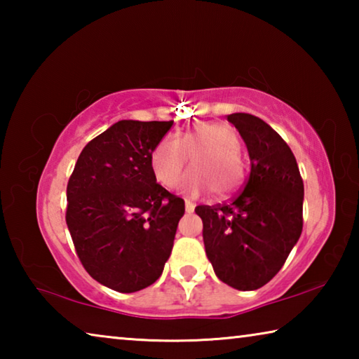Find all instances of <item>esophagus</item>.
Wrapping results in <instances>:
<instances>
[{"label":"esophagus","mask_w":359,"mask_h":359,"mask_svg":"<svg viewBox=\"0 0 359 359\" xmlns=\"http://www.w3.org/2000/svg\"><path fill=\"white\" fill-rule=\"evenodd\" d=\"M194 208H196V204H194L193 201H190V199H185V210L187 212H193Z\"/></svg>","instance_id":"34e87169"}]
</instances>
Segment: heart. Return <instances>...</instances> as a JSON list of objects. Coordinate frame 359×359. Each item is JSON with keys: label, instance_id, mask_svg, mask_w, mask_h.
Listing matches in <instances>:
<instances>
[{"label": "heart", "instance_id": "b5f03b06", "mask_svg": "<svg viewBox=\"0 0 359 359\" xmlns=\"http://www.w3.org/2000/svg\"><path fill=\"white\" fill-rule=\"evenodd\" d=\"M239 149L241 139L233 126L224 121H205L193 125L179 137H163L151 151L150 168L163 187L172 188L196 156V169L185 177V190H214L217 196L228 198L245 182L247 169Z\"/></svg>", "mask_w": 359, "mask_h": 359}]
</instances>
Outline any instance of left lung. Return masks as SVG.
I'll return each mask as SVG.
<instances>
[{
    "label": "left lung",
    "mask_w": 359,
    "mask_h": 359,
    "mask_svg": "<svg viewBox=\"0 0 359 359\" xmlns=\"http://www.w3.org/2000/svg\"><path fill=\"white\" fill-rule=\"evenodd\" d=\"M250 155L245 187L215 205H198L205 255L236 290H258L287 261L302 233L304 184L296 158L277 131L250 114H231Z\"/></svg>",
    "instance_id": "8db88e82"
}]
</instances>
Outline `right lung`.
<instances>
[{"label": "right lung", "mask_w": 359, "mask_h": 359, "mask_svg": "<svg viewBox=\"0 0 359 359\" xmlns=\"http://www.w3.org/2000/svg\"><path fill=\"white\" fill-rule=\"evenodd\" d=\"M169 121L121 120L85 145L66 187V224L85 271L135 293L158 280L172 252L184 199L150 168Z\"/></svg>", "instance_id": "1"}]
</instances>
